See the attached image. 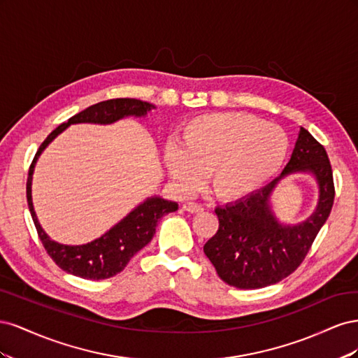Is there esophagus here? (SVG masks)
Segmentation results:
<instances>
[{
	"label": "esophagus",
	"mask_w": 358,
	"mask_h": 358,
	"mask_svg": "<svg viewBox=\"0 0 358 358\" xmlns=\"http://www.w3.org/2000/svg\"><path fill=\"white\" fill-rule=\"evenodd\" d=\"M183 210H187V212H189V213H199V212H203L204 210V208H203V204H200V203H194V201H187V203H183Z\"/></svg>",
	"instance_id": "esophagus-1"
}]
</instances>
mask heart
<instances>
[{
	"label": "heart",
	"instance_id": "1",
	"mask_svg": "<svg viewBox=\"0 0 358 358\" xmlns=\"http://www.w3.org/2000/svg\"><path fill=\"white\" fill-rule=\"evenodd\" d=\"M282 128L248 113H215L192 119L180 133V146L164 150L169 173L182 189L196 188L209 170L216 196L236 200L272 179L287 159Z\"/></svg>",
	"mask_w": 358,
	"mask_h": 358
}]
</instances>
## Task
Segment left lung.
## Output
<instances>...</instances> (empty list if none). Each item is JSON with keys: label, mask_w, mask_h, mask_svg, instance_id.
I'll return each instance as SVG.
<instances>
[{"label": "left lung", "mask_w": 358, "mask_h": 358, "mask_svg": "<svg viewBox=\"0 0 358 358\" xmlns=\"http://www.w3.org/2000/svg\"><path fill=\"white\" fill-rule=\"evenodd\" d=\"M296 172L317 182L319 201L308 218L297 224L280 223L271 206L278 182ZM334 200L333 171L326 149L300 127L297 142L284 171L266 187L215 209L220 227L203 251L225 284L257 289L282 280L301 264Z\"/></svg>", "instance_id": "8db88e82"}]
</instances>
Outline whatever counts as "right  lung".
I'll use <instances>...</instances> for the list:
<instances>
[{
    "label": "right lung",
    "mask_w": 358,
    "mask_h": 358,
    "mask_svg": "<svg viewBox=\"0 0 358 358\" xmlns=\"http://www.w3.org/2000/svg\"><path fill=\"white\" fill-rule=\"evenodd\" d=\"M152 109H157L154 104L136 99H116L96 103L90 106L88 109L79 112L78 115L71 116L67 122L53 129L38 148L28 173V208L43 246H45L50 258L64 272L91 280L107 279L122 272L125 266L129 263V259L152 241L157 222L162 216L178 210V203L166 200L159 196H150L137 204L131 212L127 213V216L115 224L110 230H107L104 234L96 237V239L83 245L59 243L50 239L48 233L43 230L34 210V204H32V175H34V169L40 155L70 125H110L128 116L145 117Z\"/></svg>",
    "instance_id": "add662e5"
}]
</instances>
